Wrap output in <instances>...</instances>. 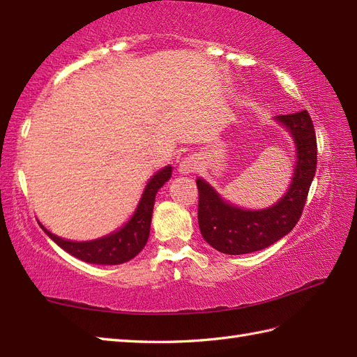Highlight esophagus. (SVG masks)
<instances>
[{
	"mask_svg": "<svg viewBox=\"0 0 357 357\" xmlns=\"http://www.w3.org/2000/svg\"><path fill=\"white\" fill-rule=\"evenodd\" d=\"M199 167H201V159L198 156H188L181 161V164L178 167V172L181 174H192V173L198 172Z\"/></svg>",
	"mask_w": 357,
	"mask_h": 357,
	"instance_id": "obj_1",
	"label": "esophagus"
}]
</instances>
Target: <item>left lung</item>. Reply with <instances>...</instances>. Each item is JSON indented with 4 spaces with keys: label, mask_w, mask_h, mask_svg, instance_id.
I'll list each match as a JSON object with an SVG mask.
<instances>
[{
    "label": "left lung",
    "mask_w": 357,
    "mask_h": 357,
    "mask_svg": "<svg viewBox=\"0 0 357 357\" xmlns=\"http://www.w3.org/2000/svg\"><path fill=\"white\" fill-rule=\"evenodd\" d=\"M291 136L294 169L285 195L270 207L250 210L224 199L206 179L198 178V222L202 238L218 252L247 255L282 239L298 224L317 164L313 121L307 110L273 118Z\"/></svg>",
    "instance_id": "1"
}]
</instances>
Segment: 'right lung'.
Masks as SVG:
<instances>
[{
    "label": "right lung",
    "instance_id": "add662e5",
    "mask_svg": "<svg viewBox=\"0 0 357 357\" xmlns=\"http://www.w3.org/2000/svg\"><path fill=\"white\" fill-rule=\"evenodd\" d=\"M172 172V165H165L164 169L158 170L149 179L130 219L123 227H119L118 230L105 234V236L92 241H69L50 233L41 222L38 224L55 244L81 261L98 265L124 264L133 259L146 247L150 234L156 193L170 179Z\"/></svg>",
    "mask_w": 357,
    "mask_h": 357
}]
</instances>
